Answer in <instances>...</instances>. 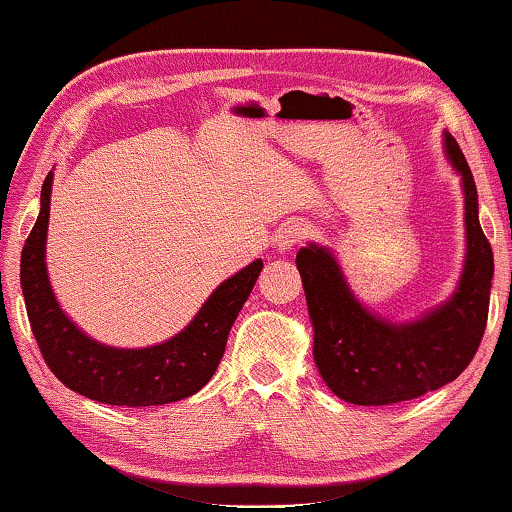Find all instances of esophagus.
<instances>
[{"instance_id": "esophagus-1", "label": "esophagus", "mask_w": 512, "mask_h": 512, "mask_svg": "<svg viewBox=\"0 0 512 512\" xmlns=\"http://www.w3.org/2000/svg\"><path fill=\"white\" fill-rule=\"evenodd\" d=\"M312 234V227L303 221H287L275 234V243L280 250H287L291 246H298L300 241H305Z\"/></svg>"}]
</instances>
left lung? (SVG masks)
I'll return each instance as SVG.
<instances>
[{
  "label": "left lung",
  "instance_id": "8db88e82",
  "mask_svg": "<svg viewBox=\"0 0 512 512\" xmlns=\"http://www.w3.org/2000/svg\"><path fill=\"white\" fill-rule=\"evenodd\" d=\"M446 159L462 177L467 255L453 296L415 321L389 323L371 314L328 248H300L314 328V362L339 399L353 405H389L424 396L456 380L474 360L488 323L494 259L478 223V196L465 154L444 132Z\"/></svg>",
  "mask_w": 512,
  "mask_h": 512
}]
</instances>
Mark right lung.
<instances>
[{
    "instance_id": "add662e5",
    "label": "right lung",
    "mask_w": 512,
    "mask_h": 512,
    "mask_svg": "<svg viewBox=\"0 0 512 512\" xmlns=\"http://www.w3.org/2000/svg\"><path fill=\"white\" fill-rule=\"evenodd\" d=\"M52 173L40 191V214L24 241L20 285L43 360L63 385L86 399L145 408L182 401L209 383L221 362L230 328L262 271V259L216 287L180 335L148 348H113L84 335L56 303L47 278L45 241Z\"/></svg>"
}]
</instances>
